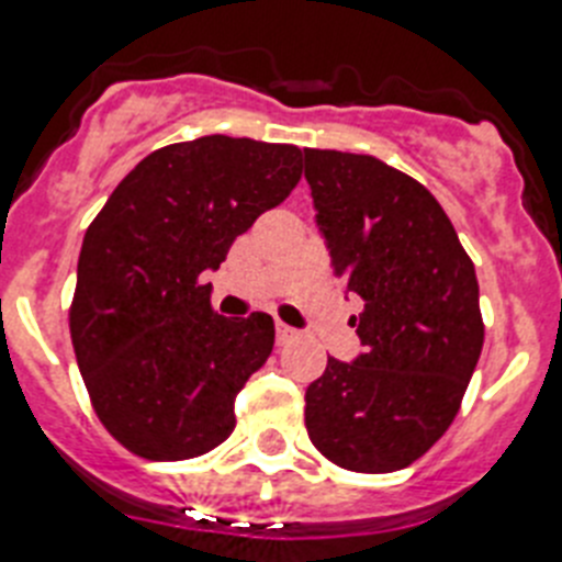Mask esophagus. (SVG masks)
I'll list each match as a JSON object with an SVG mask.
<instances>
[{
	"instance_id": "obj_1",
	"label": "esophagus",
	"mask_w": 562,
	"mask_h": 562,
	"mask_svg": "<svg viewBox=\"0 0 562 562\" xmlns=\"http://www.w3.org/2000/svg\"><path fill=\"white\" fill-rule=\"evenodd\" d=\"M296 336H300V330H294L291 325H285V322H277V341L280 345H288V341H294Z\"/></svg>"
}]
</instances>
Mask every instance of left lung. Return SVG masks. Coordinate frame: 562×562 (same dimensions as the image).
Returning a JSON list of instances; mask_svg holds the SVG:
<instances>
[{"mask_svg":"<svg viewBox=\"0 0 562 562\" xmlns=\"http://www.w3.org/2000/svg\"><path fill=\"white\" fill-rule=\"evenodd\" d=\"M302 155L330 268L364 300L362 353L328 356L305 427L345 470H404L447 432L484 348L475 266L418 180L373 155Z\"/></svg>","mask_w":562,"mask_h":562,"instance_id":"8db88e82","label":"left lung"}]
</instances>
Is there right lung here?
<instances>
[{
	"mask_svg": "<svg viewBox=\"0 0 562 562\" xmlns=\"http://www.w3.org/2000/svg\"><path fill=\"white\" fill-rule=\"evenodd\" d=\"M300 175L296 146L203 135L146 155L87 228L72 348L101 424L135 456L183 461L232 436L274 319L214 314L203 274Z\"/></svg>",
	"mask_w": 562,
	"mask_h": 562,
	"instance_id": "right-lung-1",
	"label": "right lung"
}]
</instances>
